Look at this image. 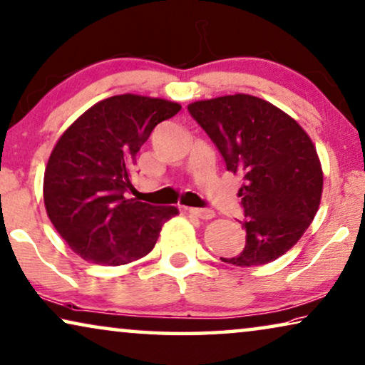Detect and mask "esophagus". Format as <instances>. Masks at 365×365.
I'll use <instances>...</instances> for the list:
<instances>
[{"label": "esophagus", "mask_w": 365, "mask_h": 365, "mask_svg": "<svg viewBox=\"0 0 365 365\" xmlns=\"http://www.w3.org/2000/svg\"><path fill=\"white\" fill-rule=\"evenodd\" d=\"M187 211L195 217H200V220H213L215 211L210 208H187Z\"/></svg>", "instance_id": "esophagus-1"}]
</instances>
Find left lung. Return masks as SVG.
Returning <instances> with one entry per match:
<instances>
[{
    "instance_id": "left-lung-1",
    "label": "left lung",
    "mask_w": 365,
    "mask_h": 365,
    "mask_svg": "<svg viewBox=\"0 0 365 365\" xmlns=\"http://www.w3.org/2000/svg\"><path fill=\"white\" fill-rule=\"evenodd\" d=\"M188 111L220 149L239 188L246 246L221 257L237 267L264 265L300 241L317 216L323 168L300 124L262 98L236 93L193 101Z\"/></svg>"
}]
</instances>
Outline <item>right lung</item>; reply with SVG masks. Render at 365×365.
Here are the masks:
<instances>
[{"mask_svg": "<svg viewBox=\"0 0 365 365\" xmlns=\"http://www.w3.org/2000/svg\"><path fill=\"white\" fill-rule=\"evenodd\" d=\"M182 110L175 101L116 95L98 101L65 129L43 173V205L72 251L98 265L134 262L154 249L175 206L133 197L135 154L157 124Z\"/></svg>", "mask_w": 365, "mask_h": 365, "instance_id": "right-lung-1", "label": "right lung"}]
</instances>
